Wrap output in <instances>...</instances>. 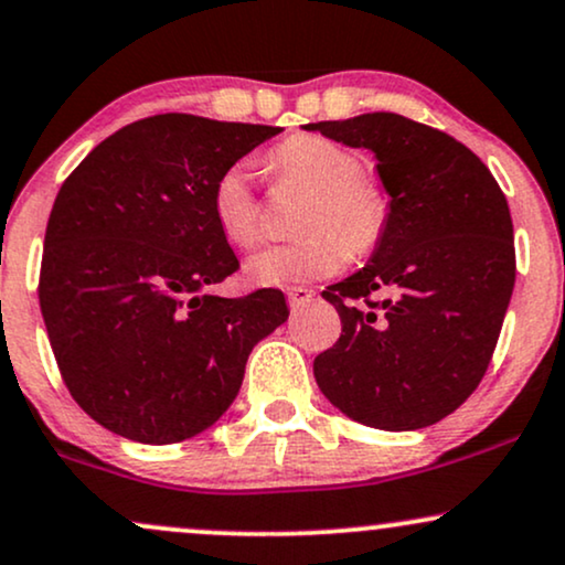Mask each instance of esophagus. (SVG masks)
I'll return each mask as SVG.
<instances>
[{"label": "esophagus", "instance_id": "1", "mask_svg": "<svg viewBox=\"0 0 565 565\" xmlns=\"http://www.w3.org/2000/svg\"><path fill=\"white\" fill-rule=\"evenodd\" d=\"M312 297H316V291L312 289H308V287H291L289 291H287V300H289V305L291 308H305V305H310L312 302Z\"/></svg>", "mask_w": 565, "mask_h": 565}]
</instances>
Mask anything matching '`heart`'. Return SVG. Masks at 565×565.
Returning <instances> with one entry per match:
<instances>
[{"label":"heart","mask_w":565,"mask_h":565,"mask_svg":"<svg viewBox=\"0 0 565 565\" xmlns=\"http://www.w3.org/2000/svg\"><path fill=\"white\" fill-rule=\"evenodd\" d=\"M278 189L308 194L297 217L300 242L265 247L247 260V276L260 287H289L331 276L348 260H363L384 242L392 200L350 147L321 134H295L265 158ZM213 217L236 247L260 242V202L244 162L228 166L215 179Z\"/></svg>","instance_id":"heart-1"}]
</instances>
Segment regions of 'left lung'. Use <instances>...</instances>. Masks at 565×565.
<instances>
[{"instance_id":"1","label":"left lung","mask_w":565,"mask_h":565,"mask_svg":"<svg viewBox=\"0 0 565 565\" xmlns=\"http://www.w3.org/2000/svg\"><path fill=\"white\" fill-rule=\"evenodd\" d=\"M305 128L371 149L392 200L371 263L323 291L342 334L312 363L316 382L344 416L373 429L437 424L479 386L511 302L505 194L466 145L397 113Z\"/></svg>"}]
</instances>
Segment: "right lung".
I'll use <instances>...</instances> for the list:
<instances>
[{
	"instance_id": "obj_1",
	"label": "right lung",
	"mask_w": 565,
	"mask_h": 565,
	"mask_svg": "<svg viewBox=\"0 0 565 565\" xmlns=\"http://www.w3.org/2000/svg\"><path fill=\"white\" fill-rule=\"evenodd\" d=\"M281 128L186 113L107 136L60 186L39 305L73 399L145 445L213 426L244 365L289 318L278 289L217 297L239 268L213 217L215 179Z\"/></svg>"
}]
</instances>
